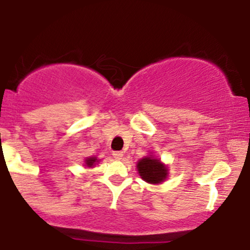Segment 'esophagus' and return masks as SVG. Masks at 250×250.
Segmentation results:
<instances>
[{
    "instance_id": "34e87169",
    "label": "esophagus",
    "mask_w": 250,
    "mask_h": 250,
    "mask_svg": "<svg viewBox=\"0 0 250 250\" xmlns=\"http://www.w3.org/2000/svg\"><path fill=\"white\" fill-rule=\"evenodd\" d=\"M113 156H114V159H115V160H122L123 153H122V151H114Z\"/></svg>"
}]
</instances>
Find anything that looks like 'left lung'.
<instances>
[{"instance_id":"1","label":"left lung","mask_w":250,"mask_h":250,"mask_svg":"<svg viewBox=\"0 0 250 250\" xmlns=\"http://www.w3.org/2000/svg\"><path fill=\"white\" fill-rule=\"evenodd\" d=\"M136 168L141 179L151 185H159L168 176L167 166L163 165L160 160L155 159L153 155L140 160Z\"/></svg>"}]
</instances>
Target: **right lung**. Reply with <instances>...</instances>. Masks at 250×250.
Masks as SVG:
<instances>
[{"instance_id": "obj_1", "label": "right lung", "mask_w": 250, "mask_h": 250, "mask_svg": "<svg viewBox=\"0 0 250 250\" xmlns=\"http://www.w3.org/2000/svg\"><path fill=\"white\" fill-rule=\"evenodd\" d=\"M96 162H99V161H97L96 157H87V159H85V161H84L85 166H87V167H89V168H91L93 166H95Z\"/></svg>"}]
</instances>
